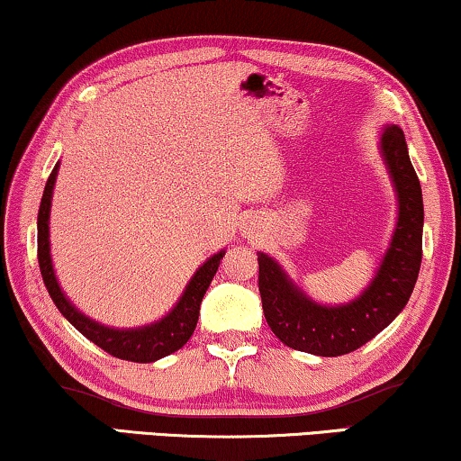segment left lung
<instances>
[{"mask_svg":"<svg viewBox=\"0 0 461 461\" xmlns=\"http://www.w3.org/2000/svg\"><path fill=\"white\" fill-rule=\"evenodd\" d=\"M380 148L397 189L399 218L375 280L356 302L337 308L318 305L286 278L275 259L258 253L266 322L291 349L322 357L345 356L375 339L410 302L422 264V189L397 124L386 126Z\"/></svg>","mask_w":461,"mask_h":461,"instance_id":"left-lung-1","label":"left lung"}]
</instances>
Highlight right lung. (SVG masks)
I'll use <instances>...</instances> for the list:
<instances>
[{
  "instance_id": "1",
  "label": "right lung",
  "mask_w": 461,
  "mask_h": 461,
  "mask_svg": "<svg viewBox=\"0 0 461 461\" xmlns=\"http://www.w3.org/2000/svg\"><path fill=\"white\" fill-rule=\"evenodd\" d=\"M58 164L53 166L51 175L45 183V191L41 197V205H39L37 216V258L39 268H41L43 283L48 286L50 295L56 303V308L62 312V316L75 326V329L85 335L89 341L102 347L105 353L114 356L118 359H129V362L149 364L156 362L159 357L170 356L181 349V347L189 341L193 330L197 326L199 318V305L208 291V286L214 278L220 259H222L224 251L216 253L210 258L202 268L195 272L191 283L186 285L181 302L175 305L168 316L159 320V322L151 326H143V329H131V330H116L108 329V326L97 324L95 320L83 316L75 305H72L66 295L59 289L56 275H53V266L50 258V208H51V193L53 183H56Z\"/></svg>"
}]
</instances>
